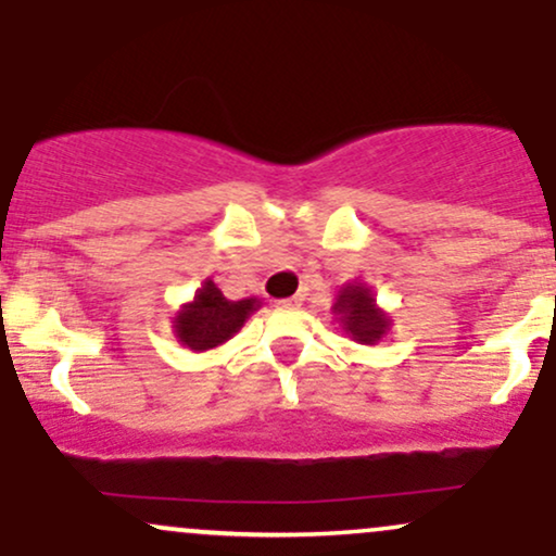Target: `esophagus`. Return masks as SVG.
<instances>
[{
  "label": "esophagus",
  "mask_w": 556,
  "mask_h": 556,
  "mask_svg": "<svg viewBox=\"0 0 556 556\" xmlns=\"http://www.w3.org/2000/svg\"><path fill=\"white\" fill-rule=\"evenodd\" d=\"M303 295H292V298H285V300H277L279 308H298V305H303Z\"/></svg>",
  "instance_id": "34e87169"
}]
</instances>
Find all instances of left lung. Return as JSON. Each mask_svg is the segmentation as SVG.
I'll return each mask as SVG.
<instances>
[{
	"mask_svg": "<svg viewBox=\"0 0 556 556\" xmlns=\"http://www.w3.org/2000/svg\"><path fill=\"white\" fill-rule=\"evenodd\" d=\"M331 314L340 316L342 329L361 344H376L389 331V316L376 305L374 292L363 282L344 285Z\"/></svg>",
	"mask_w": 556,
	"mask_h": 556,
	"instance_id": "left-lung-1",
	"label": "left lung"
}]
</instances>
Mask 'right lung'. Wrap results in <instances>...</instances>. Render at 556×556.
I'll use <instances>...</instances> for the list:
<instances>
[{"label": "right lung", "instance_id": "1", "mask_svg": "<svg viewBox=\"0 0 556 556\" xmlns=\"http://www.w3.org/2000/svg\"><path fill=\"white\" fill-rule=\"evenodd\" d=\"M256 308H261L258 298L227 300L219 287L206 279L195 298L177 311L172 329H175L177 342H182L193 353H203V350L219 348L229 337L238 334L245 318Z\"/></svg>", "mask_w": 556, "mask_h": 556}]
</instances>
